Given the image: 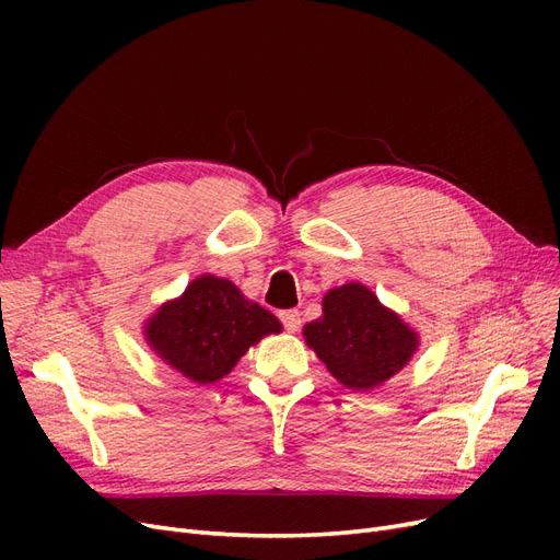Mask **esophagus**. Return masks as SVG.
I'll return each mask as SVG.
<instances>
[{
	"label": "esophagus",
	"instance_id": "34e87169",
	"mask_svg": "<svg viewBox=\"0 0 560 560\" xmlns=\"http://www.w3.org/2000/svg\"><path fill=\"white\" fill-rule=\"evenodd\" d=\"M278 317H280L282 327L287 331H299V327H301V313L299 311H280Z\"/></svg>",
	"mask_w": 560,
	"mask_h": 560
}]
</instances>
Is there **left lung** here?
Listing matches in <instances>:
<instances>
[{
    "instance_id": "8db88e82",
    "label": "left lung",
    "mask_w": 560,
    "mask_h": 560,
    "mask_svg": "<svg viewBox=\"0 0 560 560\" xmlns=\"http://www.w3.org/2000/svg\"><path fill=\"white\" fill-rule=\"evenodd\" d=\"M306 343L331 376L352 389H371L411 360L418 336L383 308L374 292L350 282L327 292L322 317L303 327Z\"/></svg>"
}]
</instances>
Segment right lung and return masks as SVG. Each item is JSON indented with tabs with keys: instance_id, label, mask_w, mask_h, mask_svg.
<instances>
[{
	"instance_id": "right-lung-1",
	"label": "right lung",
	"mask_w": 560,
	"mask_h": 560,
	"mask_svg": "<svg viewBox=\"0 0 560 560\" xmlns=\"http://www.w3.org/2000/svg\"><path fill=\"white\" fill-rule=\"evenodd\" d=\"M280 329L276 315L247 301L233 282L202 276L149 319L147 341L186 378L214 383L261 336Z\"/></svg>"
}]
</instances>
